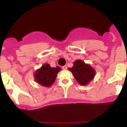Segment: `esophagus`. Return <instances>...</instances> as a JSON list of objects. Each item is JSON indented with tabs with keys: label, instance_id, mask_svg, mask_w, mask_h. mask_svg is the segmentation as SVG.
Wrapping results in <instances>:
<instances>
[{
	"label": "esophagus",
	"instance_id": "obj_1",
	"mask_svg": "<svg viewBox=\"0 0 127 127\" xmlns=\"http://www.w3.org/2000/svg\"><path fill=\"white\" fill-rule=\"evenodd\" d=\"M62 68H63V70H66V69H67V66H63L62 67Z\"/></svg>",
	"mask_w": 127,
	"mask_h": 127
}]
</instances>
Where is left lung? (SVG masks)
I'll return each mask as SVG.
<instances>
[{
	"instance_id": "8db88e82",
	"label": "left lung",
	"mask_w": 127,
	"mask_h": 127,
	"mask_svg": "<svg viewBox=\"0 0 127 127\" xmlns=\"http://www.w3.org/2000/svg\"><path fill=\"white\" fill-rule=\"evenodd\" d=\"M69 70L72 72L78 83L83 86L87 85L95 75L94 68L80 60L75 61L73 67L69 68Z\"/></svg>"
}]
</instances>
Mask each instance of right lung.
<instances>
[{"mask_svg": "<svg viewBox=\"0 0 127 127\" xmlns=\"http://www.w3.org/2000/svg\"><path fill=\"white\" fill-rule=\"evenodd\" d=\"M61 68L51 67L49 64H44L34 73V80L38 84L45 87H50L54 83Z\"/></svg>", "mask_w": 127, "mask_h": 127, "instance_id": "add662e5", "label": "right lung"}]
</instances>
